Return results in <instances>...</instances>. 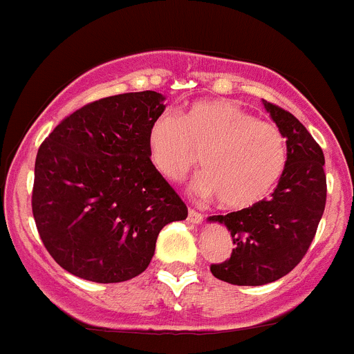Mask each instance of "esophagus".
Returning a JSON list of instances; mask_svg holds the SVG:
<instances>
[{"label": "esophagus", "mask_w": 354, "mask_h": 354, "mask_svg": "<svg viewBox=\"0 0 354 354\" xmlns=\"http://www.w3.org/2000/svg\"><path fill=\"white\" fill-rule=\"evenodd\" d=\"M187 221H192V223H195V225L202 223V221H204V214L198 211H195V209H189V211H187Z\"/></svg>", "instance_id": "1"}]
</instances>
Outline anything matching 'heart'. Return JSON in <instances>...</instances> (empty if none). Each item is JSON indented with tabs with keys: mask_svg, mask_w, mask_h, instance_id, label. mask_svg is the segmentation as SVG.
Wrapping results in <instances>:
<instances>
[{
	"mask_svg": "<svg viewBox=\"0 0 354 354\" xmlns=\"http://www.w3.org/2000/svg\"><path fill=\"white\" fill-rule=\"evenodd\" d=\"M149 154L168 180H183L198 165V195L218 196L223 207L257 205L274 189L287 162L282 131L232 101H198L183 120L161 115L149 131Z\"/></svg>",
	"mask_w": 354,
	"mask_h": 354,
	"instance_id": "b5f03b06",
	"label": "heart"
}]
</instances>
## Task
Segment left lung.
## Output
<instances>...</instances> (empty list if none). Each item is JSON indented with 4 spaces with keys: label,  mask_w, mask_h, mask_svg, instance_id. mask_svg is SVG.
I'll return each mask as SVG.
<instances>
[{
    "label": "left lung",
    "mask_w": 354,
    "mask_h": 354,
    "mask_svg": "<svg viewBox=\"0 0 354 354\" xmlns=\"http://www.w3.org/2000/svg\"><path fill=\"white\" fill-rule=\"evenodd\" d=\"M262 102L287 140L277 189L253 207L209 218L223 223L236 245L211 273L234 286H264L290 273L310 248L326 205L323 149L292 113Z\"/></svg>",
    "instance_id": "obj_1"
}]
</instances>
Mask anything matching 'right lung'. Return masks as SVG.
Here are the masks:
<instances>
[{"mask_svg": "<svg viewBox=\"0 0 354 354\" xmlns=\"http://www.w3.org/2000/svg\"><path fill=\"white\" fill-rule=\"evenodd\" d=\"M162 101L145 90L88 102L39 147L31 211L49 255L74 277L97 283L138 277L161 228L186 220V204L149 154Z\"/></svg>", "mask_w": 354, "mask_h": 354, "instance_id": "1", "label": "right lung"}]
</instances>
